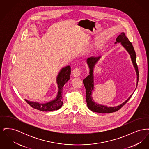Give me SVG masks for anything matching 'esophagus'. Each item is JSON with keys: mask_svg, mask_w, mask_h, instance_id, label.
<instances>
[{"mask_svg": "<svg viewBox=\"0 0 149 149\" xmlns=\"http://www.w3.org/2000/svg\"><path fill=\"white\" fill-rule=\"evenodd\" d=\"M81 71L80 69L77 68V69H75L72 71V74H73V75H74L75 77H78L80 76V74H81Z\"/></svg>", "mask_w": 149, "mask_h": 149, "instance_id": "obj_1", "label": "esophagus"}]
</instances>
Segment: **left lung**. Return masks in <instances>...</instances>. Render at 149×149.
<instances>
[{
	"label": "left lung",
	"instance_id": "1",
	"mask_svg": "<svg viewBox=\"0 0 149 149\" xmlns=\"http://www.w3.org/2000/svg\"><path fill=\"white\" fill-rule=\"evenodd\" d=\"M117 42H120L123 45V46L127 50L128 52L130 54V56L132 59V61L134 64V66L135 67L136 73H137V86L139 81V69L138 66L136 63V52L135 50L134 49V47L132 46V43L131 42L127 37L126 36L125 33L122 32L120 33V35L118 36L116 39ZM117 42H115L116 43ZM100 58V57H91L89 58L87 60V63L89 65V69H90V75H88L86 78H85L83 80V84L85 86L86 89V101L87 103V106L91 111L94 112H98L100 113H112L116 112L120 109V108L123 106L130 99L131 96L128 98L127 100H126L123 103L120 104V106L114 107H108L102 106L98 104H97L95 102H94L92 98V91L93 90V70L94 66L96 63L98 62Z\"/></svg>",
	"mask_w": 149,
	"mask_h": 149
}]
</instances>
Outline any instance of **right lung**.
Returning a JSON list of instances; mask_svg holds the SVG:
<instances>
[{"mask_svg":"<svg viewBox=\"0 0 149 149\" xmlns=\"http://www.w3.org/2000/svg\"><path fill=\"white\" fill-rule=\"evenodd\" d=\"M71 73V67L68 66L64 68L58 75L57 78V83L58 87V92L56 98L45 104H40L37 102H29L25 100L29 105L32 108L41 111H52L57 110L63 106V100L62 94L63 91V87L65 84L70 79V75Z\"/></svg>","mask_w":149,"mask_h":149,"instance_id":"add662e5","label":"right lung"}]
</instances>
